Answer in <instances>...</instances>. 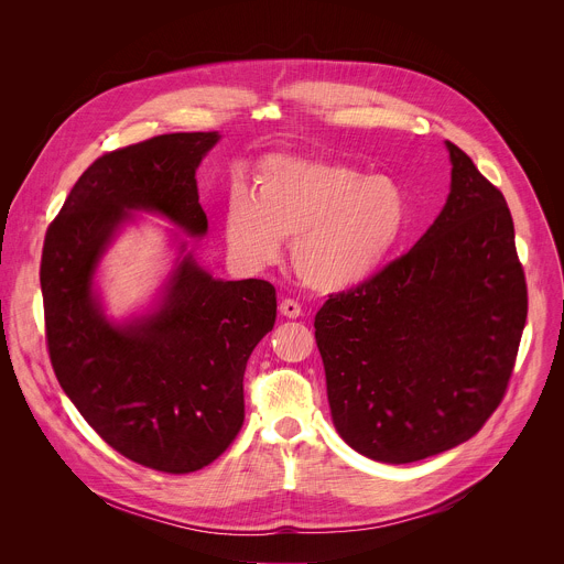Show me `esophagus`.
Masks as SVG:
<instances>
[{"label": "esophagus", "instance_id": "1", "mask_svg": "<svg viewBox=\"0 0 564 564\" xmlns=\"http://www.w3.org/2000/svg\"><path fill=\"white\" fill-rule=\"evenodd\" d=\"M279 310H281V314L283 316H290V318H296V316H301V305H299V301H294V299H283L281 301V305H279Z\"/></svg>", "mask_w": 564, "mask_h": 564}]
</instances>
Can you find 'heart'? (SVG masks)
Wrapping results in <instances>:
<instances>
[{"label":"heart","mask_w":564,"mask_h":564,"mask_svg":"<svg viewBox=\"0 0 564 564\" xmlns=\"http://www.w3.org/2000/svg\"><path fill=\"white\" fill-rule=\"evenodd\" d=\"M409 220L401 187L330 160L270 155L259 165L254 194L234 187L223 212L231 254L265 268L292 240L301 281L339 292L370 279L399 243Z\"/></svg>","instance_id":"obj_1"}]
</instances>
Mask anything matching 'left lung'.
Returning <instances> with one entry per match:
<instances>
[{"label": "left lung", "instance_id": "left-lung-1", "mask_svg": "<svg viewBox=\"0 0 564 564\" xmlns=\"http://www.w3.org/2000/svg\"><path fill=\"white\" fill-rule=\"evenodd\" d=\"M451 194L417 243L314 316L339 435L406 464L470 440L513 375L527 279L502 192L446 142Z\"/></svg>", "mask_w": 564, "mask_h": 564}]
</instances>
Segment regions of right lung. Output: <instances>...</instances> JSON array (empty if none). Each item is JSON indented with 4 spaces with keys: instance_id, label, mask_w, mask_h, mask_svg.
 <instances>
[{
    "instance_id": "1",
    "label": "right lung",
    "mask_w": 564,
    "mask_h": 564,
    "mask_svg": "<svg viewBox=\"0 0 564 564\" xmlns=\"http://www.w3.org/2000/svg\"><path fill=\"white\" fill-rule=\"evenodd\" d=\"M216 140V131L165 133L102 153L48 225L40 263L59 386L113 451L174 475L212 464L243 426V375L274 328L276 290L261 279H212L187 257L163 307L113 326L91 279L124 209L160 212L205 234L196 167Z\"/></svg>"
}]
</instances>
